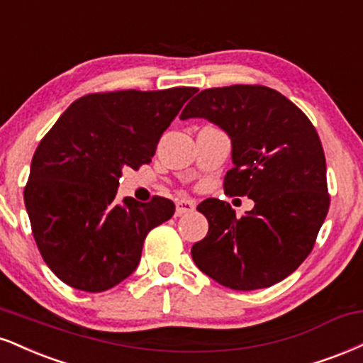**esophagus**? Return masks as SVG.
<instances>
[{"mask_svg": "<svg viewBox=\"0 0 363 363\" xmlns=\"http://www.w3.org/2000/svg\"><path fill=\"white\" fill-rule=\"evenodd\" d=\"M196 209V201L193 199H181L176 206V215L182 216L187 215V213H193Z\"/></svg>", "mask_w": 363, "mask_h": 363, "instance_id": "34e87169", "label": "esophagus"}]
</instances>
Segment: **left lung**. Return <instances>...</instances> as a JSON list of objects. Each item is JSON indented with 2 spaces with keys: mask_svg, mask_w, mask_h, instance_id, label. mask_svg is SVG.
<instances>
[{
  "mask_svg": "<svg viewBox=\"0 0 363 363\" xmlns=\"http://www.w3.org/2000/svg\"><path fill=\"white\" fill-rule=\"evenodd\" d=\"M187 118L226 132L233 169L225 193L255 203L237 218L225 201H203L198 211L209 230L191 248L194 264L235 291L281 282L313 250L330 208L325 152L313 123L276 89L248 84L201 91L181 113Z\"/></svg>",
  "mask_w": 363,
  "mask_h": 363,
  "instance_id": "8db88e82",
  "label": "left lung"
}]
</instances>
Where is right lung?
<instances>
[{"mask_svg": "<svg viewBox=\"0 0 363 363\" xmlns=\"http://www.w3.org/2000/svg\"><path fill=\"white\" fill-rule=\"evenodd\" d=\"M196 87L82 96L35 150L25 206L43 260L60 281L86 292L115 287L137 269L147 233L176 206L116 203L121 170L148 164Z\"/></svg>", "mask_w": 363, "mask_h": 363, "instance_id": "obj_1", "label": "right lung"}]
</instances>
